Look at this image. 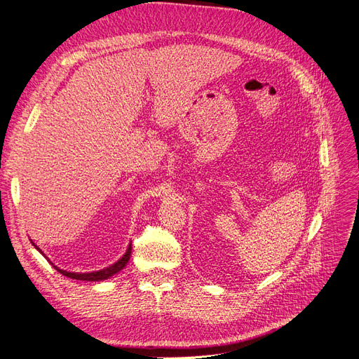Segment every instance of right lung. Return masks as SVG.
<instances>
[{
  "instance_id": "1",
  "label": "right lung",
  "mask_w": 359,
  "mask_h": 359,
  "mask_svg": "<svg viewBox=\"0 0 359 359\" xmlns=\"http://www.w3.org/2000/svg\"><path fill=\"white\" fill-rule=\"evenodd\" d=\"M34 247L39 250V247H37V245H34ZM130 256H132V245H128L126 255H124L121 259H119L118 262H115V264H114V265H111L109 268H104V269H102V271H94V273L79 274V273H67V271H62V269H60V268H57V266H55V269L58 271V273H61L62 276H66V277L73 278V280H83V281H102V280H106V278L112 277L114 274L119 273V271H121V269L127 265V262L130 260ZM52 265H53V264H52Z\"/></svg>"
}]
</instances>
